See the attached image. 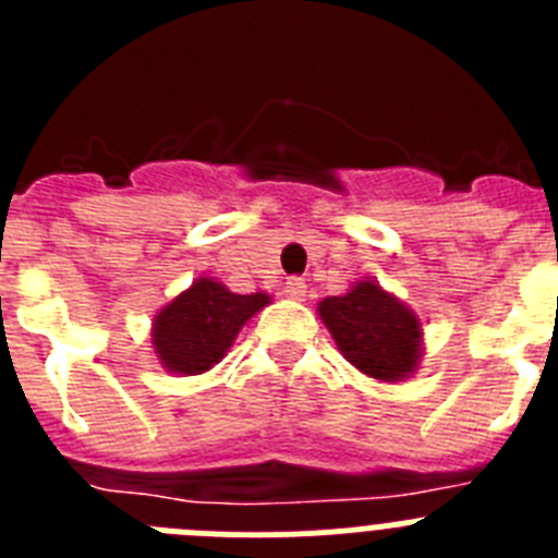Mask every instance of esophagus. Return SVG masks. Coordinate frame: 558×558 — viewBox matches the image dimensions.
<instances>
[{"instance_id":"1","label":"esophagus","mask_w":558,"mask_h":558,"mask_svg":"<svg viewBox=\"0 0 558 558\" xmlns=\"http://www.w3.org/2000/svg\"><path fill=\"white\" fill-rule=\"evenodd\" d=\"M284 295H288V299H295V302H302L304 295H307V282H304L302 276H290L288 282H284Z\"/></svg>"}]
</instances>
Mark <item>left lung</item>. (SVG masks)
<instances>
[{
	"label": "left lung",
	"mask_w": 558,
	"mask_h": 558,
	"mask_svg": "<svg viewBox=\"0 0 558 558\" xmlns=\"http://www.w3.org/2000/svg\"><path fill=\"white\" fill-rule=\"evenodd\" d=\"M318 315L343 357L374 379L408 377L418 363V318L374 282H360L347 295H329Z\"/></svg>",
	"instance_id": "obj_1"
}]
</instances>
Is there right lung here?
Segmentation results:
<instances>
[{
	"label": "right lung",
	"instance_id": "right-lung-1",
	"mask_svg": "<svg viewBox=\"0 0 558 558\" xmlns=\"http://www.w3.org/2000/svg\"><path fill=\"white\" fill-rule=\"evenodd\" d=\"M268 302L265 293L236 295L211 279H198L156 315L153 347L170 372L201 374L223 357L240 327Z\"/></svg>",
	"mask_w": 558,
	"mask_h": 558
}]
</instances>
